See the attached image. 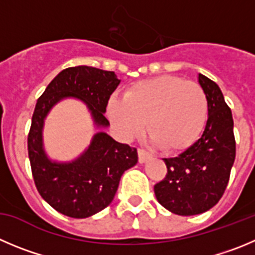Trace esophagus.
I'll return each mask as SVG.
<instances>
[{"label": "esophagus", "instance_id": "obj_1", "mask_svg": "<svg viewBox=\"0 0 255 255\" xmlns=\"http://www.w3.org/2000/svg\"><path fill=\"white\" fill-rule=\"evenodd\" d=\"M149 158H151V154H149L148 152L144 151L143 148L138 149V161H139V163H144L147 160H149Z\"/></svg>", "mask_w": 255, "mask_h": 255}]
</instances>
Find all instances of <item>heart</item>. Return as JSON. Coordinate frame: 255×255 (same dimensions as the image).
<instances>
[{"label":"heart","instance_id":"obj_1","mask_svg":"<svg viewBox=\"0 0 255 255\" xmlns=\"http://www.w3.org/2000/svg\"><path fill=\"white\" fill-rule=\"evenodd\" d=\"M209 103L204 89L194 82L175 75H161L130 85L125 98L108 102L109 120L126 137L143 130L153 143L167 152L186 149L205 127Z\"/></svg>","mask_w":255,"mask_h":255}]
</instances>
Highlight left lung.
<instances>
[{
	"label": "left lung",
	"instance_id": "8db88e82",
	"mask_svg": "<svg viewBox=\"0 0 255 255\" xmlns=\"http://www.w3.org/2000/svg\"><path fill=\"white\" fill-rule=\"evenodd\" d=\"M208 98L205 129L195 143L172 158H163L167 175L154 185L157 201L177 215H197L215 206L229 182L235 160L232 111L215 82L199 74Z\"/></svg>",
	"mask_w": 255,
	"mask_h": 255
}]
</instances>
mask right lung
Here are the masks:
<instances>
[{"label":"right lung","instance_id":"obj_1","mask_svg":"<svg viewBox=\"0 0 255 255\" xmlns=\"http://www.w3.org/2000/svg\"><path fill=\"white\" fill-rule=\"evenodd\" d=\"M120 83L114 71L73 66L60 71L37 99L27 137L31 171L42 199L64 215L84 219L106 209L123 172L138 162L137 149L114 141L103 130L109 126L104 117L107 104ZM69 98L87 106L99 132L77 159L60 163L44 152L42 130L52 107Z\"/></svg>","mask_w":255,"mask_h":255}]
</instances>
